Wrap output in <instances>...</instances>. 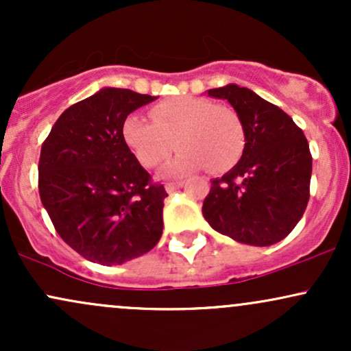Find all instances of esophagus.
<instances>
[{"instance_id":"34e87169","label":"esophagus","mask_w":351,"mask_h":351,"mask_svg":"<svg viewBox=\"0 0 351 351\" xmlns=\"http://www.w3.org/2000/svg\"><path fill=\"white\" fill-rule=\"evenodd\" d=\"M183 184H184L183 181H168V183L165 184V188H167L168 193H173V191H176L178 188L183 186Z\"/></svg>"}]
</instances>
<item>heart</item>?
I'll use <instances>...</instances> for the list:
<instances>
[{
    "label": "heart",
    "instance_id": "1",
    "mask_svg": "<svg viewBox=\"0 0 351 351\" xmlns=\"http://www.w3.org/2000/svg\"><path fill=\"white\" fill-rule=\"evenodd\" d=\"M150 119L130 115L123 122L125 143L147 168L162 165L175 143L181 152L168 165V175L203 167L213 173L226 171L243 155L244 127L229 107L201 97H175L153 106Z\"/></svg>",
    "mask_w": 351,
    "mask_h": 351
}]
</instances>
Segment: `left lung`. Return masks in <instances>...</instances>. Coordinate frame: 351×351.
Wrapping results in <instances>:
<instances>
[{"label": "left lung", "instance_id": "left-lung-1", "mask_svg": "<svg viewBox=\"0 0 351 351\" xmlns=\"http://www.w3.org/2000/svg\"><path fill=\"white\" fill-rule=\"evenodd\" d=\"M208 95L226 99L243 122L241 160L211 181L203 216L221 234L251 245L279 243L297 226L310 198L312 155L302 128L282 108L229 84Z\"/></svg>", "mask_w": 351, "mask_h": 351}]
</instances>
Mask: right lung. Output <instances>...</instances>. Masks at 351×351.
<instances>
[{"label": "right lung", "mask_w": 351, "mask_h": 351, "mask_svg": "<svg viewBox=\"0 0 351 351\" xmlns=\"http://www.w3.org/2000/svg\"><path fill=\"white\" fill-rule=\"evenodd\" d=\"M156 97L107 87L62 112L39 156V196L58 234L84 259L123 264L163 232V184L123 138L132 112Z\"/></svg>", "instance_id": "add662e5"}]
</instances>
